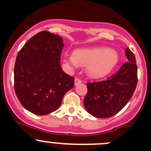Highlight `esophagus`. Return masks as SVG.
Here are the masks:
<instances>
[{
  "mask_svg": "<svg viewBox=\"0 0 151 151\" xmlns=\"http://www.w3.org/2000/svg\"><path fill=\"white\" fill-rule=\"evenodd\" d=\"M81 82H82V81H81V80H80L79 78H75V85H78V84H80V83H81Z\"/></svg>",
  "mask_w": 151,
  "mask_h": 151,
  "instance_id": "esophagus-1",
  "label": "esophagus"
}]
</instances>
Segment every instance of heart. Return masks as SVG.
I'll list each match as a JSON object with an SVG mask.
<instances>
[{"label": "heart", "instance_id": "1", "mask_svg": "<svg viewBox=\"0 0 151 151\" xmlns=\"http://www.w3.org/2000/svg\"><path fill=\"white\" fill-rule=\"evenodd\" d=\"M119 60L117 52L108 47H99L75 50L74 54H64L63 61L69 70L86 66L88 75L94 78L107 76L114 69Z\"/></svg>", "mask_w": 151, "mask_h": 151}]
</instances>
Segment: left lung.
Segmentation results:
<instances>
[{
    "instance_id": "left-lung-1",
    "label": "left lung",
    "mask_w": 151,
    "mask_h": 151,
    "mask_svg": "<svg viewBox=\"0 0 151 151\" xmlns=\"http://www.w3.org/2000/svg\"><path fill=\"white\" fill-rule=\"evenodd\" d=\"M127 62L116 73L101 82L87 83L84 106L96 118H109L127 104L136 88L137 65L134 54L125 49Z\"/></svg>"
}]
</instances>
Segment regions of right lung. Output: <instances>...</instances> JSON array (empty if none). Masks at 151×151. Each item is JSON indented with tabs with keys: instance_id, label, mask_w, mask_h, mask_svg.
Segmentation results:
<instances>
[{
	"instance_id": "right-lung-1",
	"label": "right lung",
	"mask_w": 151,
	"mask_h": 151,
	"mask_svg": "<svg viewBox=\"0 0 151 151\" xmlns=\"http://www.w3.org/2000/svg\"><path fill=\"white\" fill-rule=\"evenodd\" d=\"M64 45L57 35L43 31L19 50L14 66V88L25 109L36 115L57 110L74 78L63 71L60 60Z\"/></svg>"
}]
</instances>
